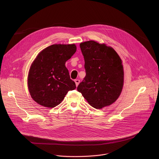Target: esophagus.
I'll use <instances>...</instances> for the list:
<instances>
[{
    "instance_id": "esophagus-1",
    "label": "esophagus",
    "mask_w": 159,
    "mask_h": 159,
    "mask_svg": "<svg viewBox=\"0 0 159 159\" xmlns=\"http://www.w3.org/2000/svg\"><path fill=\"white\" fill-rule=\"evenodd\" d=\"M75 83H76V86H78V84H80V80L76 79V80H75Z\"/></svg>"
}]
</instances>
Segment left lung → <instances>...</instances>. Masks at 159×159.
<instances>
[{"mask_svg":"<svg viewBox=\"0 0 159 159\" xmlns=\"http://www.w3.org/2000/svg\"><path fill=\"white\" fill-rule=\"evenodd\" d=\"M80 46L86 75L77 90L95 108L111 105L120 95L124 84L120 58L112 48L95 41Z\"/></svg>","mask_w":159,"mask_h":159,"instance_id":"obj_1","label":"left lung"}]
</instances>
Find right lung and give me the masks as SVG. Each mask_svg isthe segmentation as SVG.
Returning a JSON list of instances; mask_svg holds the SVG:
<instances>
[{
    "mask_svg": "<svg viewBox=\"0 0 159 159\" xmlns=\"http://www.w3.org/2000/svg\"><path fill=\"white\" fill-rule=\"evenodd\" d=\"M76 51L72 45H52L41 51L28 75V88L33 100L48 108L58 105L69 91L76 89L65 64Z\"/></svg>",
    "mask_w": 159,
    "mask_h": 159,
    "instance_id": "add662e5",
    "label": "right lung"
}]
</instances>
